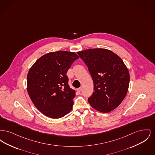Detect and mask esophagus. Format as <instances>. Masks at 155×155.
<instances>
[{
    "mask_svg": "<svg viewBox=\"0 0 155 155\" xmlns=\"http://www.w3.org/2000/svg\"><path fill=\"white\" fill-rule=\"evenodd\" d=\"M77 91L78 93H80V92L81 91V88H79L77 89Z\"/></svg>",
    "mask_w": 155,
    "mask_h": 155,
    "instance_id": "esophagus-1",
    "label": "esophagus"
}]
</instances>
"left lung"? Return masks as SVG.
Here are the masks:
<instances>
[{
    "label": "left lung",
    "instance_id": "left-lung-1",
    "mask_svg": "<svg viewBox=\"0 0 155 155\" xmlns=\"http://www.w3.org/2000/svg\"><path fill=\"white\" fill-rule=\"evenodd\" d=\"M77 53L88 67L94 84V92L88 98L89 103L102 113L116 109L125 98L130 82V73L123 60L102 48Z\"/></svg>",
    "mask_w": 155,
    "mask_h": 155
}]
</instances>
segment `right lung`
<instances>
[{
	"mask_svg": "<svg viewBox=\"0 0 155 155\" xmlns=\"http://www.w3.org/2000/svg\"><path fill=\"white\" fill-rule=\"evenodd\" d=\"M79 56L74 52L46 53L32 66L27 74V92L32 103L46 116L64 117L72 110L75 91L68 85V70Z\"/></svg>",
	"mask_w": 155,
	"mask_h": 155,
	"instance_id": "1",
	"label": "right lung"
}]
</instances>
